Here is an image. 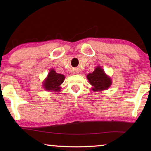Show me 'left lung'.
<instances>
[{
  "label": "left lung",
  "mask_w": 151,
  "mask_h": 151,
  "mask_svg": "<svg viewBox=\"0 0 151 151\" xmlns=\"http://www.w3.org/2000/svg\"><path fill=\"white\" fill-rule=\"evenodd\" d=\"M89 83L93 86V91H101L108 89L111 86L112 81L110 76L106 75L104 70L98 66L92 73L86 76Z\"/></svg>",
  "instance_id": "1"
}]
</instances>
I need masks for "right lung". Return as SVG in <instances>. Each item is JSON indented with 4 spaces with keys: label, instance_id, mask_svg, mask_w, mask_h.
<instances>
[{
    "label": "right lung",
    "instance_id": "add662e5",
    "mask_svg": "<svg viewBox=\"0 0 151 151\" xmlns=\"http://www.w3.org/2000/svg\"><path fill=\"white\" fill-rule=\"evenodd\" d=\"M65 76L62 74H58L56 73V71L52 68L50 72L48 73L47 77L43 83V87L47 91H55L58 92L60 91V85L64 80Z\"/></svg>",
    "mask_w": 151,
    "mask_h": 151
}]
</instances>
